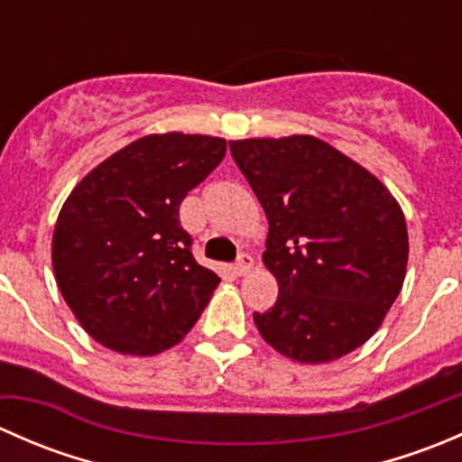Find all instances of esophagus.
Returning a JSON list of instances; mask_svg holds the SVG:
<instances>
[{
	"label": "esophagus",
	"instance_id": "esophagus-1",
	"mask_svg": "<svg viewBox=\"0 0 462 462\" xmlns=\"http://www.w3.org/2000/svg\"><path fill=\"white\" fill-rule=\"evenodd\" d=\"M253 265H254L253 257H250L248 253H244L239 259H236V263H235V268H232V273H235L236 277H244V274H248L250 270H253Z\"/></svg>",
	"mask_w": 462,
	"mask_h": 462
}]
</instances>
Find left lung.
I'll use <instances>...</instances> for the list:
<instances>
[{
	"instance_id": "1",
	"label": "left lung",
	"mask_w": 462,
	"mask_h": 462,
	"mask_svg": "<svg viewBox=\"0 0 462 462\" xmlns=\"http://www.w3.org/2000/svg\"><path fill=\"white\" fill-rule=\"evenodd\" d=\"M268 217L263 263L279 297L261 337L300 365H326L380 328L407 273L400 203L377 176L306 134L230 141Z\"/></svg>"
}]
</instances>
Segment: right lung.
Segmentation results:
<instances>
[{
  "label": "right lung",
  "mask_w": 462,
  "mask_h": 462,
  "mask_svg": "<svg viewBox=\"0 0 462 462\" xmlns=\"http://www.w3.org/2000/svg\"><path fill=\"white\" fill-rule=\"evenodd\" d=\"M226 156L203 134H149L73 188L51 244L55 282L102 346L147 357L176 346L221 279L192 257L179 208Z\"/></svg>",
  "instance_id": "obj_1"
}]
</instances>
